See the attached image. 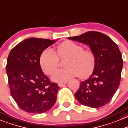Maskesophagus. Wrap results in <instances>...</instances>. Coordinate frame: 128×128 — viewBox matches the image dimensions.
Listing matches in <instances>:
<instances>
[{"mask_svg":"<svg viewBox=\"0 0 128 128\" xmlns=\"http://www.w3.org/2000/svg\"><path fill=\"white\" fill-rule=\"evenodd\" d=\"M67 82H59L58 83V86H59V87H62V86H63L64 85H65L66 84H67Z\"/></svg>","mask_w":128,"mask_h":128,"instance_id":"1","label":"esophagus"}]
</instances>
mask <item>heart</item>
Listing matches in <instances>:
<instances>
[{
    "mask_svg": "<svg viewBox=\"0 0 128 128\" xmlns=\"http://www.w3.org/2000/svg\"><path fill=\"white\" fill-rule=\"evenodd\" d=\"M65 68L57 70L52 79L57 82H64L74 77L85 78L94 71L96 57L94 52L84 49L82 46L75 42L66 40L57 47L56 52L50 48H46L40 57V64L43 71L50 74L58 68L59 58H66Z\"/></svg>",
    "mask_w": 128,
    "mask_h": 128,
    "instance_id": "obj_1",
    "label": "heart"
}]
</instances>
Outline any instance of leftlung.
<instances>
[{
    "label": "left lung",
    "mask_w": 128,
    "mask_h": 128,
    "mask_svg": "<svg viewBox=\"0 0 128 128\" xmlns=\"http://www.w3.org/2000/svg\"><path fill=\"white\" fill-rule=\"evenodd\" d=\"M68 39L89 45L96 57L94 71L87 80L80 82L76 98L81 104L93 108L107 104L121 80L123 60L118 46L110 37L95 31Z\"/></svg>",
    "instance_id": "obj_1"
}]
</instances>
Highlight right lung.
Segmentation results:
<instances>
[{
	"label": "right lung",
	"instance_id": "add662e5",
	"mask_svg": "<svg viewBox=\"0 0 128 128\" xmlns=\"http://www.w3.org/2000/svg\"><path fill=\"white\" fill-rule=\"evenodd\" d=\"M56 40L28 38L18 43L8 54L6 71L10 94L26 112L44 113L56 102L60 87L50 81L40 65L42 52Z\"/></svg>",
	"mask_w": 128,
	"mask_h": 128
}]
</instances>
